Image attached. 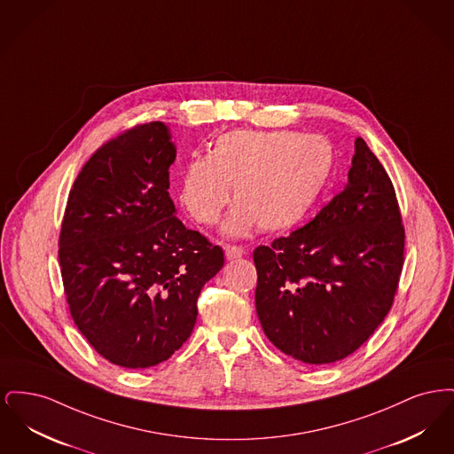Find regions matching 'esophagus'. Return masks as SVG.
I'll return each mask as SVG.
<instances>
[{"label": "esophagus", "instance_id": "obj_1", "mask_svg": "<svg viewBox=\"0 0 454 454\" xmlns=\"http://www.w3.org/2000/svg\"><path fill=\"white\" fill-rule=\"evenodd\" d=\"M224 252H226V257L230 260L239 259L245 254V250L241 247H238V245H226Z\"/></svg>", "mask_w": 454, "mask_h": 454}]
</instances>
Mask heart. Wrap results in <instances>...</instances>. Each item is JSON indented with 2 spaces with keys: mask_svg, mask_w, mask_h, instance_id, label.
<instances>
[{
  "mask_svg": "<svg viewBox=\"0 0 454 454\" xmlns=\"http://www.w3.org/2000/svg\"><path fill=\"white\" fill-rule=\"evenodd\" d=\"M332 145L318 134L293 130H230L207 156L187 161L178 187L185 213L200 226L216 224L233 197L224 231L245 235L255 224L281 231L301 223L332 170Z\"/></svg>",
  "mask_w": 454,
  "mask_h": 454,
  "instance_id": "obj_1",
  "label": "heart"
}]
</instances>
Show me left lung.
<instances>
[{
  "label": "left lung",
  "instance_id": "1",
  "mask_svg": "<svg viewBox=\"0 0 454 454\" xmlns=\"http://www.w3.org/2000/svg\"><path fill=\"white\" fill-rule=\"evenodd\" d=\"M403 252L395 187L357 137L344 191L289 237L254 250L255 304L265 335L306 364L350 356L388 315Z\"/></svg>",
  "mask_w": 454,
  "mask_h": 454
}]
</instances>
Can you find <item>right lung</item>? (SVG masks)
<instances>
[{
    "mask_svg": "<svg viewBox=\"0 0 454 454\" xmlns=\"http://www.w3.org/2000/svg\"><path fill=\"white\" fill-rule=\"evenodd\" d=\"M172 132L156 121L106 141L78 173L59 231L69 313L115 366L167 361L191 337L224 252L176 217Z\"/></svg>",
    "mask_w": 454,
    "mask_h": 454,
    "instance_id": "add662e5",
    "label": "right lung"
}]
</instances>
